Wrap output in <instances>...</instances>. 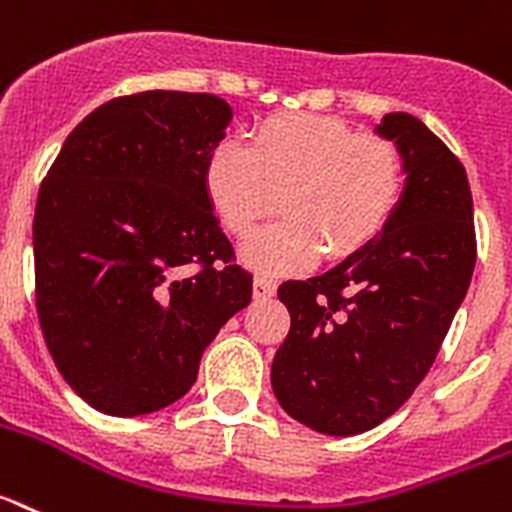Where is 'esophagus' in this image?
<instances>
[{"label": "esophagus", "instance_id": "esophagus-1", "mask_svg": "<svg viewBox=\"0 0 512 512\" xmlns=\"http://www.w3.org/2000/svg\"><path fill=\"white\" fill-rule=\"evenodd\" d=\"M274 290H277V285H274L272 277H266V274H256V279H253V295L259 300H266L272 298Z\"/></svg>", "mask_w": 512, "mask_h": 512}]
</instances>
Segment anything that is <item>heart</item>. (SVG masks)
Instances as JSON below:
<instances>
[{"mask_svg":"<svg viewBox=\"0 0 512 512\" xmlns=\"http://www.w3.org/2000/svg\"><path fill=\"white\" fill-rule=\"evenodd\" d=\"M214 212L238 238L282 207L287 217L243 246L248 264L290 272L316 259H344L381 235L404 191L396 142L339 119L292 113L259 124L248 147L227 139L204 168Z\"/></svg>","mask_w":512,"mask_h":512,"instance_id":"b5f03b06","label":"heart"}]
</instances>
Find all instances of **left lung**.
Returning a JSON list of instances; mask_svg holds the SVG:
<instances>
[{"label": "left lung", "instance_id": "8db88e82", "mask_svg": "<svg viewBox=\"0 0 512 512\" xmlns=\"http://www.w3.org/2000/svg\"><path fill=\"white\" fill-rule=\"evenodd\" d=\"M375 131L404 157L393 217L342 264L277 290L292 323L272 362L274 396L292 419L339 438L373 430L412 396L476 264L461 160L409 113H386Z\"/></svg>", "mask_w": 512, "mask_h": 512}]
</instances>
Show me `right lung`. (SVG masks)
Returning <instances> with one entry per match:
<instances>
[{
  "instance_id": "add662e5",
  "label": "right lung",
  "mask_w": 512,
  "mask_h": 512,
  "mask_svg": "<svg viewBox=\"0 0 512 512\" xmlns=\"http://www.w3.org/2000/svg\"><path fill=\"white\" fill-rule=\"evenodd\" d=\"M233 108L209 93L113 98L74 126L33 217L43 339L74 393L139 417L189 393L214 336L251 303L204 189Z\"/></svg>"
}]
</instances>
